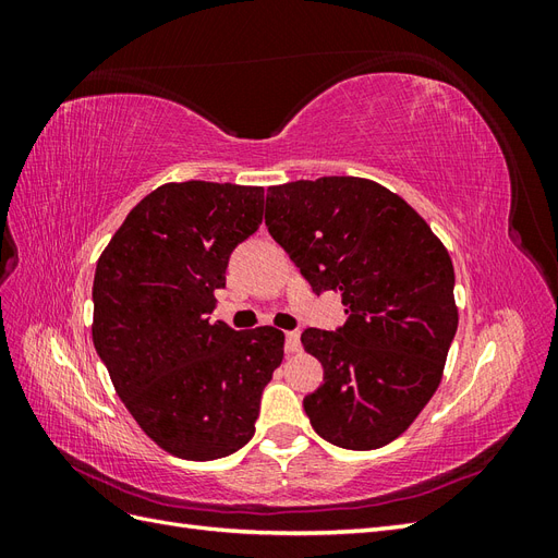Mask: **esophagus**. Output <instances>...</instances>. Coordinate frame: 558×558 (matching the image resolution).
I'll list each match as a JSON object with an SVG mask.
<instances>
[{
  "label": "esophagus",
  "instance_id": "1",
  "mask_svg": "<svg viewBox=\"0 0 558 558\" xmlns=\"http://www.w3.org/2000/svg\"><path fill=\"white\" fill-rule=\"evenodd\" d=\"M302 349L300 344V332L298 330H289L286 332V351L289 353H298Z\"/></svg>",
  "mask_w": 558,
  "mask_h": 558
}]
</instances>
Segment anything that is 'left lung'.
I'll list each match as a JSON object with an SVG mask.
<instances>
[{
	"mask_svg": "<svg viewBox=\"0 0 558 558\" xmlns=\"http://www.w3.org/2000/svg\"><path fill=\"white\" fill-rule=\"evenodd\" d=\"M265 226L320 295H342L347 324L307 328L324 384L302 404L342 449H379L410 428L442 379L459 328L453 265L408 202L359 177L267 189Z\"/></svg>",
	"mask_w": 558,
	"mask_h": 558,
	"instance_id": "left-lung-1",
	"label": "left lung"
}]
</instances>
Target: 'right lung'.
<instances>
[{
  "label": "right lung",
  "mask_w": 558,
  "mask_h": 558,
  "mask_svg": "<svg viewBox=\"0 0 558 558\" xmlns=\"http://www.w3.org/2000/svg\"><path fill=\"white\" fill-rule=\"evenodd\" d=\"M260 185L165 183L97 260L93 342L142 430L185 461L242 449L283 359L272 326L209 324L234 246L263 223Z\"/></svg>",
  "instance_id": "obj_1"
}]
</instances>
